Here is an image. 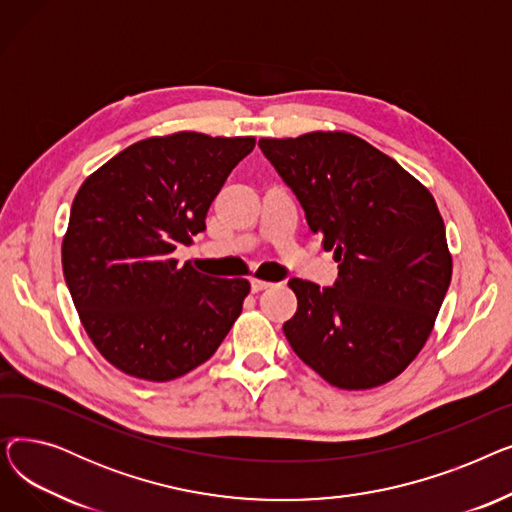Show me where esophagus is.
<instances>
[{"mask_svg": "<svg viewBox=\"0 0 512 512\" xmlns=\"http://www.w3.org/2000/svg\"><path fill=\"white\" fill-rule=\"evenodd\" d=\"M270 286H272V282L261 280V278H251V290H253V292H261V290L270 288Z\"/></svg>", "mask_w": 512, "mask_h": 512, "instance_id": "obj_1", "label": "esophagus"}]
</instances>
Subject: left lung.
I'll list each match as a JSON object with an SVG mask.
<instances>
[{
	"instance_id": "8db88e82",
	"label": "left lung",
	"mask_w": 512,
	"mask_h": 512,
	"mask_svg": "<svg viewBox=\"0 0 512 512\" xmlns=\"http://www.w3.org/2000/svg\"><path fill=\"white\" fill-rule=\"evenodd\" d=\"M259 147L338 261L334 286L288 282L299 301L284 324L292 351L342 390L394 380L432 334L452 278L432 193L348 132L259 139Z\"/></svg>"
}]
</instances>
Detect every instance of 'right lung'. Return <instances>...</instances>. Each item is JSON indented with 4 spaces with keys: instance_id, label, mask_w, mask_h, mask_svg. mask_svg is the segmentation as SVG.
<instances>
[{
    "instance_id": "1",
    "label": "right lung",
    "mask_w": 512,
    "mask_h": 512,
    "mask_svg": "<svg viewBox=\"0 0 512 512\" xmlns=\"http://www.w3.org/2000/svg\"><path fill=\"white\" fill-rule=\"evenodd\" d=\"M253 147V137H151L78 188L62 242L64 278L89 338L116 369L176 380L234 326L249 280L205 276L172 253L205 230L211 201Z\"/></svg>"
}]
</instances>
